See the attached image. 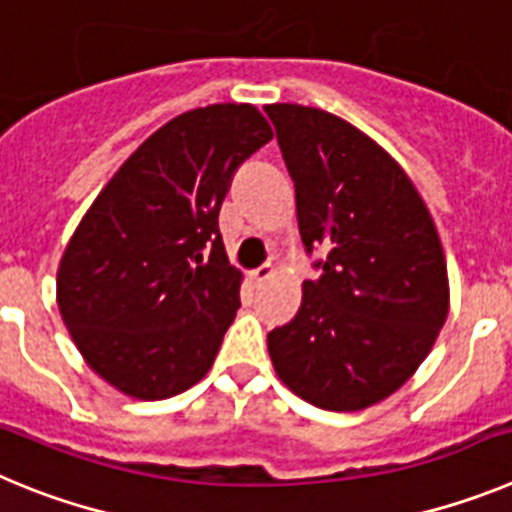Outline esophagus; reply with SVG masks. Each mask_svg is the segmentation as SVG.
I'll return each mask as SVG.
<instances>
[{
  "label": "esophagus",
  "mask_w": 512,
  "mask_h": 512,
  "mask_svg": "<svg viewBox=\"0 0 512 512\" xmlns=\"http://www.w3.org/2000/svg\"><path fill=\"white\" fill-rule=\"evenodd\" d=\"M271 277H274V266H269V264H264V266H259V269L251 271L253 287H261V284L269 282Z\"/></svg>",
  "instance_id": "34e87169"
}]
</instances>
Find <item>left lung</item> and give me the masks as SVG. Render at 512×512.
Here are the masks:
<instances>
[{
	"mask_svg": "<svg viewBox=\"0 0 512 512\" xmlns=\"http://www.w3.org/2000/svg\"><path fill=\"white\" fill-rule=\"evenodd\" d=\"M264 110L305 251L323 253L295 318L269 333L271 364L315 408L364 410L413 377L446 323L436 225L400 164L351 122L302 104Z\"/></svg>",
	"mask_w": 512,
	"mask_h": 512,
	"instance_id": "8db88e82",
	"label": "left lung"
}]
</instances>
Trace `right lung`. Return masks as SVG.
Masks as SVG:
<instances>
[{
  "instance_id": "right-lung-1",
  "label": "right lung",
  "mask_w": 512,
  "mask_h": 512,
  "mask_svg": "<svg viewBox=\"0 0 512 512\" xmlns=\"http://www.w3.org/2000/svg\"><path fill=\"white\" fill-rule=\"evenodd\" d=\"M274 138L253 104H210L158 128L81 217L56 279L94 372L164 400L210 372L241 307L217 215L235 169Z\"/></svg>"
}]
</instances>
